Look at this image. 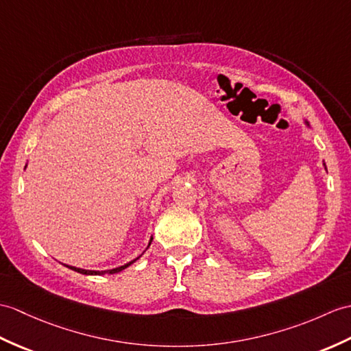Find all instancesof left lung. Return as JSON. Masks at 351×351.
<instances>
[{"instance_id": "1", "label": "left lung", "mask_w": 351, "mask_h": 351, "mask_svg": "<svg viewBox=\"0 0 351 351\" xmlns=\"http://www.w3.org/2000/svg\"><path fill=\"white\" fill-rule=\"evenodd\" d=\"M304 122H305V125H306V127H309V122H308V121H306V119H305V121H304ZM323 166H324V169H326V165H323Z\"/></svg>"}]
</instances>
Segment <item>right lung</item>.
<instances>
[{"label": "right lung", "mask_w": 351, "mask_h": 351, "mask_svg": "<svg viewBox=\"0 0 351 351\" xmlns=\"http://www.w3.org/2000/svg\"><path fill=\"white\" fill-rule=\"evenodd\" d=\"M27 167V166H25ZM151 242H152V236H151V239H149V243H148V247H146V250L149 248V245H151ZM145 252V251H143ZM142 252V254H143ZM142 254L138 256V257H136L134 260H132V262H128V263H125V265H122V266H119V267H115V269H108V271H89V269H80V267H76V266H69V265H64V266H67L69 269H71V271H75V272H79V274H82V275H104V274H118V272H121V271H124V269H127L128 266H132L136 260H138L142 257Z\"/></svg>", "instance_id": "right-lung-1"}]
</instances>
